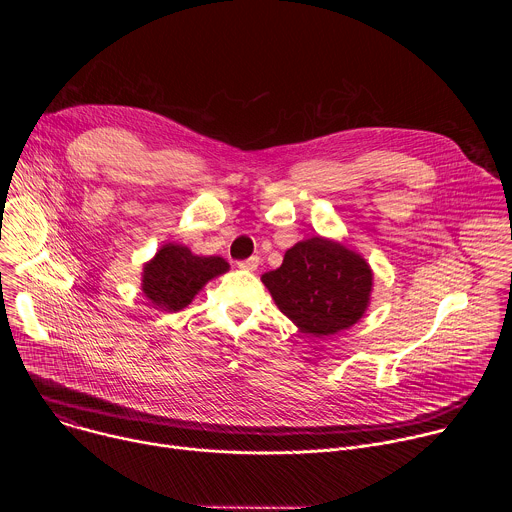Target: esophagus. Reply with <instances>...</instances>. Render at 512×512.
I'll list each match as a JSON object with an SVG mask.
<instances>
[{"label":"esophagus","mask_w":512,"mask_h":512,"mask_svg":"<svg viewBox=\"0 0 512 512\" xmlns=\"http://www.w3.org/2000/svg\"><path fill=\"white\" fill-rule=\"evenodd\" d=\"M241 269H247V271H255L257 267H259V257L257 255H253V257H249V259H245V261H239L237 263Z\"/></svg>","instance_id":"1"}]
</instances>
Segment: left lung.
<instances>
[{"instance_id":"8db88e82","label":"left lung","mask_w":512,"mask_h":512,"mask_svg":"<svg viewBox=\"0 0 512 512\" xmlns=\"http://www.w3.org/2000/svg\"><path fill=\"white\" fill-rule=\"evenodd\" d=\"M277 308L302 332L336 334L369 306L373 273L360 255L314 237L291 247L279 269L261 277Z\"/></svg>"}]
</instances>
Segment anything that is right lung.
Wrapping results in <instances>:
<instances>
[{
  "mask_svg": "<svg viewBox=\"0 0 512 512\" xmlns=\"http://www.w3.org/2000/svg\"><path fill=\"white\" fill-rule=\"evenodd\" d=\"M229 269L223 257H198L188 247L164 245L143 267V294L164 312L186 308L202 285Z\"/></svg>",
  "mask_w": 512,
  "mask_h": 512,
  "instance_id": "right-lung-1",
  "label": "right lung"
}]
</instances>
